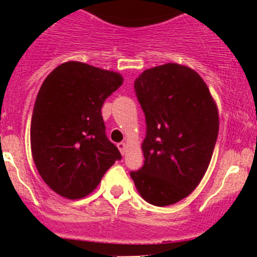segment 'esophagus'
<instances>
[{
	"label": "esophagus",
	"mask_w": 257,
	"mask_h": 257,
	"mask_svg": "<svg viewBox=\"0 0 257 257\" xmlns=\"http://www.w3.org/2000/svg\"><path fill=\"white\" fill-rule=\"evenodd\" d=\"M117 147L118 149H119V152H121L122 154H124V152H126V143H118Z\"/></svg>",
	"instance_id": "obj_1"
}]
</instances>
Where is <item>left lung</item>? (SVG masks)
<instances>
[{
	"mask_svg": "<svg viewBox=\"0 0 257 257\" xmlns=\"http://www.w3.org/2000/svg\"><path fill=\"white\" fill-rule=\"evenodd\" d=\"M145 114L144 165L131 171L145 201L169 206L196 189L207 171L219 134V113L197 72L169 63L144 70L134 83Z\"/></svg>",
	"mask_w": 257,
	"mask_h": 257,
	"instance_id": "obj_1",
	"label": "left lung"
}]
</instances>
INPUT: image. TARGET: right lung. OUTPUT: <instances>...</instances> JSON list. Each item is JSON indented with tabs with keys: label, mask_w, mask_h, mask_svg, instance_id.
I'll return each instance as SVG.
<instances>
[{
	"label": "right lung",
	"mask_w": 257,
	"mask_h": 257,
	"mask_svg": "<svg viewBox=\"0 0 257 257\" xmlns=\"http://www.w3.org/2000/svg\"><path fill=\"white\" fill-rule=\"evenodd\" d=\"M122 82L119 73L68 61L41 86L31 122L32 156L41 178L61 197L90 194L122 158L101 115L105 99Z\"/></svg>",
	"instance_id": "1"
}]
</instances>
